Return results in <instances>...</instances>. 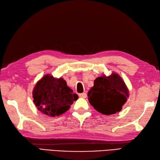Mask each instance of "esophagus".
Returning a JSON list of instances; mask_svg holds the SVG:
<instances>
[{
  "instance_id": "obj_1",
  "label": "esophagus",
  "mask_w": 160,
  "mask_h": 160,
  "mask_svg": "<svg viewBox=\"0 0 160 160\" xmlns=\"http://www.w3.org/2000/svg\"><path fill=\"white\" fill-rule=\"evenodd\" d=\"M79 96L80 97V98H85L87 97V94H86V93H79Z\"/></svg>"
}]
</instances>
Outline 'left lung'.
Listing matches in <instances>:
<instances>
[{
    "mask_svg": "<svg viewBox=\"0 0 160 160\" xmlns=\"http://www.w3.org/2000/svg\"><path fill=\"white\" fill-rule=\"evenodd\" d=\"M89 102L103 115H110L119 112L129 96V91L118 74L99 77L88 93Z\"/></svg>",
    "mask_w": 160,
    "mask_h": 160,
    "instance_id": "obj_1",
    "label": "left lung"
}]
</instances>
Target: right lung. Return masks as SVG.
Masks as SVG:
<instances>
[{
    "instance_id": "1",
    "label": "right lung",
    "mask_w": 160,
    "mask_h": 160,
    "mask_svg": "<svg viewBox=\"0 0 160 160\" xmlns=\"http://www.w3.org/2000/svg\"><path fill=\"white\" fill-rule=\"evenodd\" d=\"M33 102L38 110L49 117L59 116L67 111L78 96L67 86L63 78L46 75L33 89Z\"/></svg>"
}]
</instances>
